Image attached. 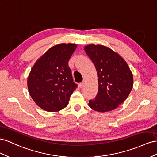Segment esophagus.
Instances as JSON below:
<instances>
[{
	"label": "esophagus",
	"instance_id": "34e87169",
	"mask_svg": "<svg viewBox=\"0 0 157 157\" xmlns=\"http://www.w3.org/2000/svg\"><path fill=\"white\" fill-rule=\"evenodd\" d=\"M84 84H85V83L84 82H82V83H79V86L81 87V88H82L83 86H84Z\"/></svg>",
	"mask_w": 157,
	"mask_h": 157
}]
</instances>
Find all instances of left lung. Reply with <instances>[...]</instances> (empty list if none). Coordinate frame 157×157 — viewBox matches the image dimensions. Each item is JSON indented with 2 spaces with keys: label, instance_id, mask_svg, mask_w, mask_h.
I'll return each instance as SVG.
<instances>
[{
  "label": "left lung",
  "instance_id": "1",
  "mask_svg": "<svg viewBox=\"0 0 157 157\" xmlns=\"http://www.w3.org/2000/svg\"><path fill=\"white\" fill-rule=\"evenodd\" d=\"M84 49L95 66L98 85L97 95L89 101V106L100 113L113 110L123 103L132 90V71L123 58L109 47L89 44Z\"/></svg>",
  "mask_w": 157,
  "mask_h": 157
}]
</instances>
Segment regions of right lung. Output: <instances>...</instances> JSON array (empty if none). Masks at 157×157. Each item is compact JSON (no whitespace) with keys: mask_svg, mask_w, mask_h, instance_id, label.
I'll use <instances>...</instances> for the list:
<instances>
[{"mask_svg":"<svg viewBox=\"0 0 157 157\" xmlns=\"http://www.w3.org/2000/svg\"><path fill=\"white\" fill-rule=\"evenodd\" d=\"M77 48L74 43L52 47L36 61L28 78L31 97L41 109L59 112L68 105L77 88L73 82L68 61Z\"/></svg>","mask_w":157,"mask_h":157,"instance_id":"obj_1","label":"right lung"}]
</instances>
